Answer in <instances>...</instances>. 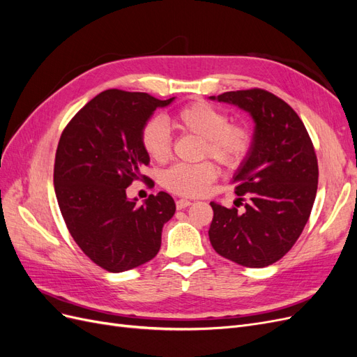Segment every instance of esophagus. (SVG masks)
<instances>
[{
    "mask_svg": "<svg viewBox=\"0 0 357 357\" xmlns=\"http://www.w3.org/2000/svg\"><path fill=\"white\" fill-rule=\"evenodd\" d=\"M192 202L190 201H188V199H178L177 202H176V207H177V210H183V208H186V207H189Z\"/></svg>",
    "mask_w": 357,
    "mask_h": 357,
    "instance_id": "1",
    "label": "esophagus"
}]
</instances>
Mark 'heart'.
Instances as JSON below:
<instances>
[{"label": "heart", "instance_id": "heart-1", "mask_svg": "<svg viewBox=\"0 0 357 357\" xmlns=\"http://www.w3.org/2000/svg\"><path fill=\"white\" fill-rule=\"evenodd\" d=\"M172 125L180 132L202 139L201 155L218 160L220 165L235 168L252 149V135L240 125H231L229 116L208 102L197 101L172 116ZM142 143L150 158L165 162L171 155V137L159 119H150L143 126ZM218 176L214 165H174L164 174V186L181 197H197L208 189Z\"/></svg>", "mask_w": 357, "mask_h": 357}]
</instances>
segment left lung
Returning a JSON list of instances; mask_svg holds the SVG:
<instances>
[{
    "instance_id": "8db88e82",
    "label": "left lung",
    "mask_w": 357,
    "mask_h": 357,
    "mask_svg": "<svg viewBox=\"0 0 357 357\" xmlns=\"http://www.w3.org/2000/svg\"><path fill=\"white\" fill-rule=\"evenodd\" d=\"M211 101L238 107L255 122L252 149L234 174L244 210L210 202L214 211L210 243L220 256L264 268L296 243L316 199L319 167L314 147L299 116L262 89L225 92Z\"/></svg>"
}]
</instances>
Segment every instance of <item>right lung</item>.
Returning <instances> with one entry per match:
<instances>
[{"label": "right lung", "instance_id": "right-lung-1", "mask_svg": "<svg viewBox=\"0 0 357 357\" xmlns=\"http://www.w3.org/2000/svg\"><path fill=\"white\" fill-rule=\"evenodd\" d=\"M160 101L144 92L104 91L75 114L61 135L53 185L67 228L96 265L123 273L153 259L162 228L174 215L167 192L142 205L126 197L150 158L142 143L144 123Z\"/></svg>", "mask_w": 357, "mask_h": 357}]
</instances>
